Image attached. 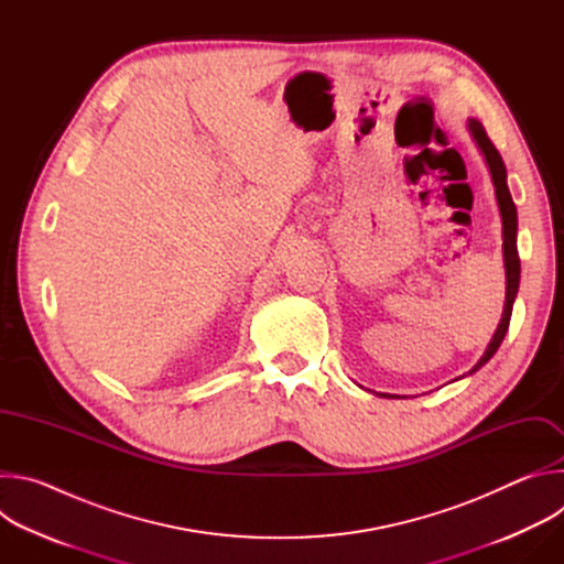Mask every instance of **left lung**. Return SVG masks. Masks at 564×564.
I'll list each match as a JSON object with an SVG mask.
<instances>
[{"label": "left lung", "mask_w": 564, "mask_h": 564, "mask_svg": "<svg viewBox=\"0 0 564 564\" xmlns=\"http://www.w3.org/2000/svg\"><path fill=\"white\" fill-rule=\"evenodd\" d=\"M468 131L477 144V149L487 160V167L491 172V181L496 187V198H498V207H500V216H502V254H505V270H507V301H505L502 318H500L498 330H496L491 344L487 346L485 355H481L479 361L468 370V375H473L498 352V348L509 330L513 301H516L518 288H520V257H518V209H516V203H513L509 185H507L505 160H502L500 151L496 149V144L489 140L485 127H481L477 120H473V118L468 120Z\"/></svg>", "instance_id": "obj_1"}]
</instances>
